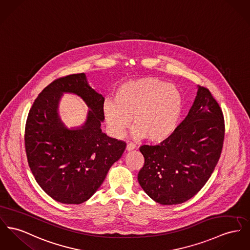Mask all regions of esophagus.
<instances>
[{"instance_id":"34e87169","label":"esophagus","mask_w":250,"mask_h":250,"mask_svg":"<svg viewBox=\"0 0 250 250\" xmlns=\"http://www.w3.org/2000/svg\"><path fill=\"white\" fill-rule=\"evenodd\" d=\"M135 149V145H133V143H129L126 147V150L128 151H131V150H134Z\"/></svg>"}]
</instances>
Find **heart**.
I'll list each match as a JSON object with an SVG mask.
<instances>
[{"label":"heart","instance_id":"obj_1","mask_svg":"<svg viewBox=\"0 0 250 250\" xmlns=\"http://www.w3.org/2000/svg\"><path fill=\"white\" fill-rule=\"evenodd\" d=\"M183 112L178 89L154 78L122 84L116 100H107L103 113L109 131L122 138L133 118V136L153 143L163 142L175 132Z\"/></svg>","mask_w":250,"mask_h":250}]
</instances>
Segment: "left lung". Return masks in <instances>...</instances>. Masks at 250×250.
I'll return each mask as SVG.
<instances>
[{
  "mask_svg": "<svg viewBox=\"0 0 250 250\" xmlns=\"http://www.w3.org/2000/svg\"><path fill=\"white\" fill-rule=\"evenodd\" d=\"M225 137L223 112L208 89L198 86L187 117L159 145H143L145 158L138 182L161 205L192 198L205 186L219 161Z\"/></svg>",
  "mask_w": 250,
  "mask_h": 250,
  "instance_id": "obj_1",
  "label": "left lung"
}]
</instances>
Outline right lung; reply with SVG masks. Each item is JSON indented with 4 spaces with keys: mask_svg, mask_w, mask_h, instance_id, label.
<instances>
[{
    "mask_svg": "<svg viewBox=\"0 0 250 250\" xmlns=\"http://www.w3.org/2000/svg\"><path fill=\"white\" fill-rule=\"evenodd\" d=\"M64 92L79 95L89 108L81 127L68 129L59 117L58 104ZM103 104V96L82 73L54 81L29 111L24 133L27 161L37 183L60 203L78 205L89 199L125 150V142L100 129Z\"/></svg>",
    "mask_w": 250,
    "mask_h": 250,
    "instance_id": "1",
    "label": "right lung"
}]
</instances>
